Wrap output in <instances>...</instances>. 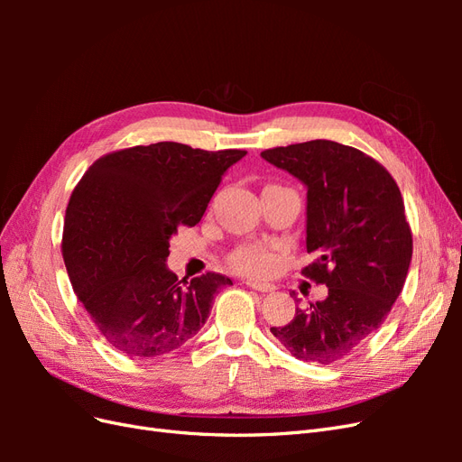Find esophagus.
I'll return each instance as SVG.
<instances>
[{
    "label": "esophagus",
    "instance_id": "34e87169",
    "mask_svg": "<svg viewBox=\"0 0 462 462\" xmlns=\"http://www.w3.org/2000/svg\"><path fill=\"white\" fill-rule=\"evenodd\" d=\"M246 285H248L250 289L260 291V292H270V291L275 289V285H272V283H262V282H246Z\"/></svg>",
    "mask_w": 462,
    "mask_h": 462
}]
</instances>
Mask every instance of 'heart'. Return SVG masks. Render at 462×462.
I'll list each match as a JSON object with an SVG mask.
<instances>
[{"instance_id": "heart-1", "label": "heart", "mask_w": 462, "mask_h": 462, "mask_svg": "<svg viewBox=\"0 0 462 462\" xmlns=\"http://www.w3.org/2000/svg\"><path fill=\"white\" fill-rule=\"evenodd\" d=\"M229 263L239 273L263 277L270 275L277 268V254L263 245H243L233 250Z\"/></svg>"}]
</instances>
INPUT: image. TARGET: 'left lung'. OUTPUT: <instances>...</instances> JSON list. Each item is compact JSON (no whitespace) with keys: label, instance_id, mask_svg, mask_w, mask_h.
Segmentation results:
<instances>
[{"label":"left lung","instance_id":"left-lung-1","mask_svg":"<svg viewBox=\"0 0 462 462\" xmlns=\"http://www.w3.org/2000/svg\"><path fill=\"white\" fill-rule=\"evenodd\" d=\"M265 162L309 187L302 275L328 299L297 309L273 337L304 362L333 365L380 329L401 295L412 258V231L395 179L368 153L333 141L262 152ZM295 295V292H292Z\"/></svg>","mask_w":462,"mask_h":462}]
</instances>
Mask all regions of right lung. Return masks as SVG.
Segmentation results:
<instances>
[{"instance_id":"obj_1","label":"right lung","mask_w":462,"mask_h":462,"mask_svg":"<svg viewBox=\"0 0 462 462\" xmlns=\"http://www.w3.org/2000/svg\"><path fill=\"white\" fill-rule=\"evenodd\" d=\"M245 150L208 152L156 143L109 152L77 183L65 209L61 254L75 295L116 351L152 358L206 324L229 277L192 282L165 268L170 239L194 227Z\"/></svg>"}]
</instances>
